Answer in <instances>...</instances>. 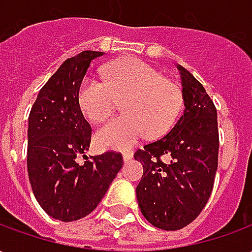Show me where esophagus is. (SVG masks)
Here are the masks:
<instances>
[{
  "label": "esophagus",
  "instance_id": "1",
  "mask_svg": "<svg viewBox=\"0 0 252 252\" xmlns=\"http://www.w3.org/2000/svg\"><path fill=\"white\" fill-rule=\"evenodd\" d=\"M133 157V154L132 151H126V153H123V159H124V162H129Z\"/></svg>",
  "mask_w": 252,
  "mask_h": 252
}]
</instances>
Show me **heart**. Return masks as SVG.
Masks as SVG:
<instances>
[{
	"instance_id": "1",
	"label": "heart",
	"mask_w": 252,
	"mask_h": 252,
	"mask_svg": "<svg viewBox=\"0 0 252 252\" xmlns=\"http://www.w3.org/2000/svg\"><path fill=\"white\" fill-rule=\"evenodd\" d=\"M105 82L86 77L78 101L83 115L102 123L123 101L124 115L108 121L95 132L104 150H128L148 133L160 137L174 126L184 108V93L155 67L135 58L109 63L102 68Z\"/></svg>"
}]
</instances>
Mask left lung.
I'll use <instances>...</instances> for the list:
<instances>
[{
  "label": "left lung",
  "mask_w": 252,
  "mask_h": 252,
  "mask_svg": "<svg viewBox=\"0 0 252 252\" xmlns=\"http://www.w3.org/2000/svg\"><path fill=\"white\" fill-rule=\"evenodd\" d=\"M178 70L184 113L166 136L133 155L144 171L136 188L140 211L164 231L186 227L200 215L211 197L219 160L216 106L185 67Z\"/></svg>",
  "instance_id": "left-lung-1"
}]
</instances>
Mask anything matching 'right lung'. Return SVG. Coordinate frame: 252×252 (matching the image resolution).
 I'll use <instances>...</instances> for the list:
<instances>
[{
  "instance_id": "right-lung-1",
  "label": "right lung",
  "mask_w": 252,
  "mask_h": 252,
  "mask_svg": "<svg viewBox=\"0 0 252 252\" xmlns=\"http://www.w3.org/2000/svg\"><path fill=\"white\" fill-rule=\"evenodd\" d=\"M83 51L67 59L37 94L28 117L27 166L32 191L48 216L74 221L97 208L123 167V155L106 151L89 159L92 126L78 93L93 59ZM82 156L85 163H77Z\"/></svg>"
}]
</instances>
